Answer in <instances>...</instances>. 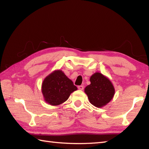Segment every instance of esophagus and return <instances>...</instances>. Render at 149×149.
Returning <instances> with one entry per match:
<instances>
[{"mask_svg": "<svg viewBox=\"0 0 149 149\" xmlns=\"http://www.w3.org/2000/svg\"><path fill=\"white\" fill-rule=\"evenodd\" d=\"M78 89L79 90H83L84 89V86H82V85H81V86H78Z\"/></svg>", "mask_w": 149, "mask_h": 149, "instance_id": "34e87169", "label": "esophagus"}]
</instances>
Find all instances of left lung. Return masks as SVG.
<instances>
[{"instance_id":"1","label":"left lung","mask_w":149,"mask_h":149,"mask_svg":"<svg viewBox=\"0 0 149 149\" xmlns=\"http://www.w3.org/2000/svg\"><path fill=\"white\" fill-rule=\"evenodd\" d=\"M90 80L91 84L84 89L90 102L99 108L106 106L115 93L111 81L99 72L93 74Z\"/></svg>"}]
</instances>
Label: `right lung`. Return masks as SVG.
<instances>
[{"instance_id": "1", "label": "right lung", "mask_w": 149, "mask_h": 149, "mask_svg": "<svg viewBox=\"0 0 149 149\" xmlns=\"http://www.w3.org/2000/svg\"><path fill=\"white\" fill-rule=\"evenodd\" d=\"M77 90V88L61 70L53 71L47 75L42 84L44 100L51 106H58L65 102L70 94Z\"/></svg>"}]
</instances>
